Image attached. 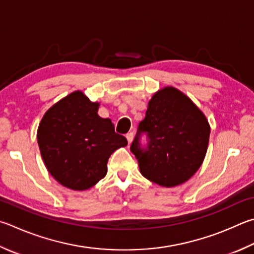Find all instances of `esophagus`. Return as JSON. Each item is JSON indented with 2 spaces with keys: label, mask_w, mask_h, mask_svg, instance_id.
I'll use <instances>...</instances> for the list:
<instances>
[{
  "label": "esophagus",
  "mask_w": 254,
  "mask_h": 254,
  "mask_svg": "<svg viewBox=\"0 0 254 254\" xmlns=\"http://www.w3.org/2000/svg\"><path fill=\"white\" fill-rule=\"evenodd\" d=\"M133 136H134V134H133V132H130V133H127V140L128 142V144H131V143H132Z\"/></svg>",
  "instance_id": "1"
}]
</instances>
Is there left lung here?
I'll list each match as a JSON object with an SVG mask.
<instances>
[{"label":"left lung","mask_w":254,"mask_h":254,"mask_svg":"<svg viewBox=\"0 0 254 254\" xmlns=\"http://www.w3.org/2000/svg\"><path fill=\"white\" fill-rule=\"evenodd\" d=\"M210 131L205 115L192 100L175 87L165 86L149 101L131 152L143 177L173 188L191 179L203 163ZM143 131L148 135L146 149L139 143Z\"/></svg>","instance_id":"8db88e82"}]
</instances>
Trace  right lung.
<instances>
[{"label": "right lung", "instance_id": "right-lung-1", "mask_svg": "<svg viewBox=\"0 0 254 254\" xmlns=\"http://www.w3.org/2000/svg\"><path fill=\"white\" fill-rule=\"evenodd\" d=\"M99 102L74 91L53 104L38 127V143L50 174L63 187L84 191L107 175L108 160L127 141L110 119L99 117Z\"/></svg>", "mask_w": 254, "mask_h": 254}]
</instances>
